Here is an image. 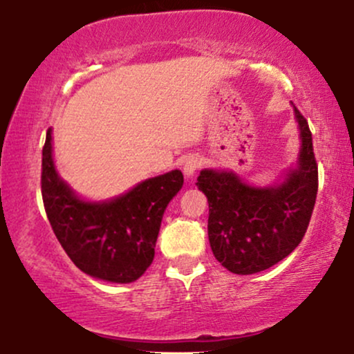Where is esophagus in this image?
Instances as JSON below:
<instances>
[{"label":"esophagus","instance_id":"1","mask_svg":"<svg viewBox=\"0 0 354 354\" xmlns=\"http://www.w3.org/2000/svg\"><path fill=\"white\" fill-rule=\"evenodd\" d=\"M200 168H201V160L198 156L186 158L185 163H183V173H185L186 178H193Z\"/></svg>","mask_w":354,"mask_h":354}]
</instances>
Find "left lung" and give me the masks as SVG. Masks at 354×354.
Listing matches in <instances>:
<instances>
[{"instance_id":"1","label":"left lung","mask_w":354,"mask_h":354,"mask_svg":"<svg viewBox=\"0 0 354 354\" xmlns=\"http://www.w3.org/2000/svg\"><path fill=\"white\" fill-rule=\"evenodd\" d=\"M299 126L296 168L274 186H250L233 171L203 169L196 186L208 198V238L214 258L234 274H253L286 258L301 243L318 193V165L308 121Z\"/></svg>"}]
</instances>
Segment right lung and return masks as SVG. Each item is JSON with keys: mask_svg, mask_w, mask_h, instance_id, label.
<instances>
[{"mask_svg": "<svg viewBox=\"0 0 354 354\" xmlns=\"http://www.w3.org/2000/svg\"><path fill=\"white\" fill-rule=\"evenodd\" d=\"M51 128L41 163L46 216L59 245L83 273L111 283L136 281L154 258L161 219L183 186L180 169L141 181L108 201H84L59 178Z\"/></svg>", "mask_w": 354, "mask_h": 354, "instance_id": "right-lung-1", "label": "right lung"}]
</instances>
